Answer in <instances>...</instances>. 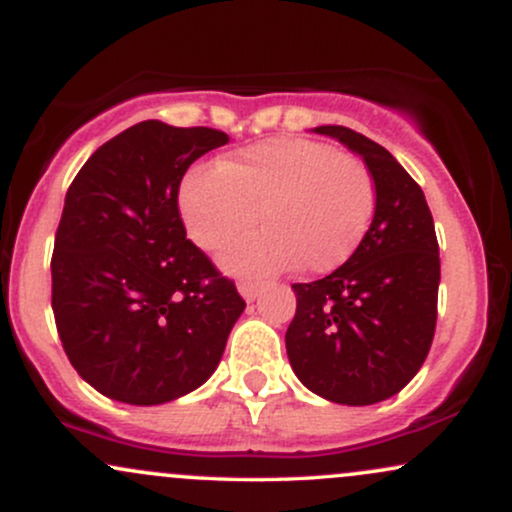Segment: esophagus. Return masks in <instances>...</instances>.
Returning a JSON list of instances; mask_svg holds the SVG:
<instances>
[{
	"mask_svg": "<svg viewBox=\"0 0 512 512\" xmlns=\"http://www.w3.org/2000/svg\"><path fill=\"white\" fill-rule=\"evenodd\" d=\"M238 291H240V296L245 298V301H255L257 293L262 291V284H260V281H255V279H240L238 281Z\"/></svg>",
	"mask_w": 512,
	"mask_h": 512,
	"instance_id": "34e87169",
	"label": "esophagus"
}]
</instances>
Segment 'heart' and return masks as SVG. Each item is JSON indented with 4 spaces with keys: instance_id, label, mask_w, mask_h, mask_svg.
Returning <instances> with one entry per match:
<instances>
[{
    "instance_id": "heart-1",
    "label": "heart",
    "mask_w": 512,
    "mask_h": 512,
    "mask_svg": "<svg viewBox=\"0 0 512 512\" xmlns=\"http://www.w3.org/2000/svg\"><path fill=\"white\" fill-rule=\"evenodd\" d=\"M187 236L219 252L257 223L262 231L228 250L236 272L269 276L298 264L327 274L349 260L375 214V182L361 158L305 137H274L195 170L180 190Z\"/></svg>"
}]
</instances>
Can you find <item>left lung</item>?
Wrapping results in <instances>:
<instances>
[{
    "label": "left lung",
    "instance_id": "left-lung-1",
    "mask_svg": "<svg viewBox=\"0 0 512 512\" xmlns=\"http://www.w3.org/2000/svg\"><path fill=\"white\" fill-rule=\"evenodd\" d=\"M315 132L366 161L375 216L342 267L293 284L286 354L315 395L363 407L397 395L424 366L438 317V238L424 192L390 151L342 125Z\"/></svg>",
    "mask_w": 512,
    "mask_h": 512
}]
</instances>
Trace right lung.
<instances>
[{"label": "right lung", "instance_id": "obj_1", "mask_svg": "<svg viewBox=\"0 0 512 512\" xmlns=\"http://www.w3.org/2000/svg\"><path fill=\"white\" fill-rule=\"evenodd\" d=\"M211 127L144 120L105 142L64 197L52 250V313L64 354L117 402L163 404L219 366L245 301L187 238L178 192Z\"/></svg>", "mask_w": 512, "mask_h": 512}]
</instances>
